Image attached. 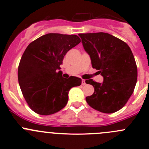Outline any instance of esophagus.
Here are the masks:
<instances>
[{"label": "esophagus", "instance_id": "esophagus-1", "mask_svg": "<svg viewBox=\"0 0 149 149\" xmlns=\"http://www.w3.org/2000/svg\"><path fill=\"white\" fill-rule=\"evenodd\" d=\"M81 84H82V85H84V84H86V81H85V80H84V79H82V80H81Z\"/></svg>", "mask_w": 149, "mask_h": 149}]
</instances>
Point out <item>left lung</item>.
<instances>
[{
	"label": "left lung",
	"mask_w": 149,
	"mask_h": 149,
	"mask_svg": "<svg viewBox=\"0 0 149 149\" xmlns=\"http://www.w3.org/2000/svg\"><path fill=\"white\" fill-rule=\"evenodd\" d=\"M83 47L89 55L92 68L99 70L102 83L86 80L94 87L87 104L101 112L111 113L121 109L133 94L137 81L135 59L126 42L106 33L79 34Z\"/></svg>",
	"instance_id": "1"
}]
</instances>
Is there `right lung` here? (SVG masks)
<instances>
[{
  "label": "right lung",
  "mask_w": 149,
  "mask_h": 149,
  "mask_svg": "<svg viewBox=\"0 0 149 149\" xmlns=\"http://www.w3.org/2000/svg\"><path fill=\"white\" fill-rule=\"evenodd\" d=\"M81 42L76 35L48 33L30 43L18 66V82L25 101L40 115L55 113L66 106L69 91L81 79L62 77L60 65L67 52Z\"/></svg>",
  "instance_id": "obj_1"
}]
</instances>
